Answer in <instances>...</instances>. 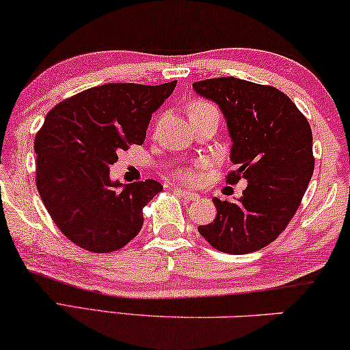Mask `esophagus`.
Wrapping results in <instances>:
<instances>
[{
	"label": "esophagus",
	"mask_w": 350,
	"mask_h": 350,
	"mask_svg": "<svg viewBox=\"0 0 350 350\" xmlns=\"http://www.w3.org/2000/svg\"><path fill=\"white\" fill-rule=\"evenodd\" d=\"M174 191L177 193V195H180V196L184 198V200H187V201H195V200H198V193H195V191L179 189V187H174Z\"/></svg>",
	"instance_id": "esophagus-1"
}]
</instances>
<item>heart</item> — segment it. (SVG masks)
Here are the masks:
<instances>
[{"label": "heart", "instance_id": "heart-1", "mask_svg": "<svg viewBox=\"0 0 350 350\" xmlns=\"http://www.w3.org/2000/svg\"><path fill=\"white\" fill-rule=\"evenodd\" d=\"M206 108H212V105H208V103H206V102H195L190 107V113L201 111V109H206ZM193 176H195V174H193L191 170H184V171H180V173H179L180 179L185 180V182H191L193 180Z\"/></svg>", "mask_w": 350, "mask_h": 350}]
</instances>
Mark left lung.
Instances as JSON below:
<instances>
[{"label": "left lung", "mask_w": 350, "mask_h": 350, "mask_svg": "<svg viewBox=\"0 0 350 350\" xmlns=\"http://www.w3.org/2000/svg\"><path fill=\"white\" fill-rule=\"evenodd\" d=\"M221 109L231 138L229 184L248 182L239 200H218L215 220L198 231L218 252L243 254L273 242L288 226L308 187L312 133L294 102L272 86L234 77L193 83Z\"/></svg>", "instance_id": "1"}]
</instances>
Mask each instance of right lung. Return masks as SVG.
<instances>
[{
    "label": "right lung",
    "mask_w": 350,
    "mask_h": 350,
    "mask_svg": "<svg viewBox=\"0 0 350 350\" xmlns=\"http://www.w3.org/2000/svg\"><path fill=\"white\" fill-rule=\"evenodd\" d=\"M177 81L159 86L108 83L67 98L36 135V184L59 231L94 253L116 252L143 228V207L163 190L157 180L121 184L109 166L143 144L146 130Z\"/></svg>",
    "instance_id": "obj_1"
}]
</instances>
